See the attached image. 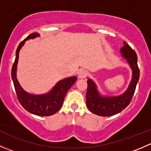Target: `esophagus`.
<instances>
[{"label": "esophagus", "instance_id": "34e87169", "mask_svg": "<svg viewBox=\"0 0 151 151\" xmlns=\"http://www.w3.org/2000/svg\"><path fill=\"white\" fill-rule=\"evenodd\" d=\"M77 74H78V77L80 79H83V78H85L87 76V74H88V72H87L86 70L85 69H80L79 70L78 73H77Z\"/></svg>", "mask_w": 151, "mask_h": 151}]
</instances>
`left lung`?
<instances>
[{
	"mask_svg": "<svg viewBox=\"0 0 151 151\" xmlns=\"http://www.w3.org/2000/svg\"><path fill=\"white\" fill-rule=\"evenodd\" d=\"M121 50L122 56L130 65L132 69V80L127 91L119 96L104 97L98 93L96 84L88 79L86 93V104L93 113L100 116H112L121 112L130 104L137 84L139 78V69L137 65V55L134 50L126 42Z\"/></svg>",
	"mask_w": 151,
	"mask_h": 151,
	"instance_id": "obj_1",
	"label": "left lung"
}]
</instances>
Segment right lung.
<instances>
[{
    "instance_id": "1",
    "label": "right lung",
    "mask_w": 151,
    "mask_h": 151,
    "mask_svg": "<svg viewBox=\"0 0 151 151\" xmlns=\"http://www.w3.org/2000/svg\"><path fill=\"white\" fill-rule=\"evenodd\" d=\"M39 33H31L24 39L18 46L16 58L12 68V78L16 91L17 99L25 109L32 114L39 116H50L59 111L63 104L66 93L77 81V77H71L60 80L51 91L45 95H31L23 91L16 77L17 65L19 58V52L25 41L39 36Z\"/></svg>"
}]
</instances>
